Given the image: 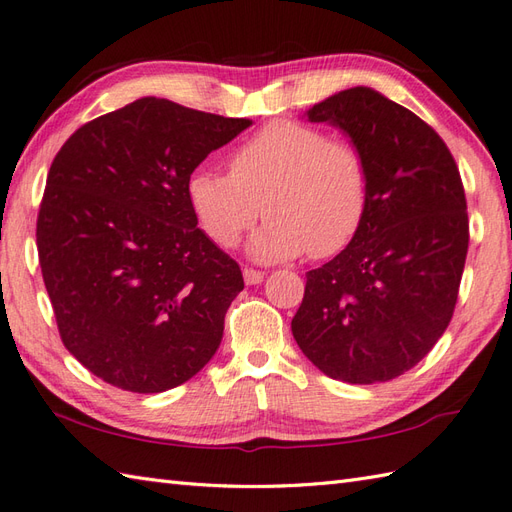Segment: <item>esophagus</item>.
I'll list each match as a JSON object with an SVG mask.
<instances>
[{
  "label": "esophagus",
  "mask_w": 512,
  "mask_h": 512,
  "mask_svg": "<svg viewBox=\"0 0 512 512\" xmlns=\"http://www.w3.org/2000/svg\"><path fill=\"white\" fill-rule=\"evenodd\" d=\"M244 281L248 285H257V283L264 281V272L255 270V268H244Z\"/></svg>",
  "instance_id": "obj_1"
}]
</instances>
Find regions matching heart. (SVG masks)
<instances>
[{"instance_id":"1","label":"heart","mask_w":512,"mask_h":512,"mask_svg":"<svg viewBox=\"0 0 512 512\" xmlns=\"http://www.w3.org/2000/svg\"><path fill=\"white\" fill-rule=\"evenodd\" d=\"M229 172L211 168L187 176V198L211 242L233 248L261 211L266 222L253 235L251 255L283 261L303 255L323 259L347 248L360 233L371 196L362 150L329 139L312 124L277 120L242 141Z\"/></svg>"}]
</instances>
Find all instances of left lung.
I'll return each instance as SVG.
<instances>
[{
  "label": "left lung",
  "mask_w": 512,
  "mask_h": 512,
  "mask_svg": "<svg viewBox=\"0 0 512 512\" xmlns=\"http://www.w3.org/2000/svg\"><path fill=\"white\" fill-rule=\"evenodd\" d=\"M307 120L362 150L371 196L353 242L305 275L292 334L325 375L388 382L417 366L454 316L469 248L465 187L436 130L373 89L331 95Z\"/></svg>",
  "instance_id": "8db88e82"
}]
</instances>
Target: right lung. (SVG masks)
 <instances>
[{
  "label": "right lung",
  "mask_w": 512,
  "mask_h": 512,
  "mask_svg": "<svg viewBox=\"0 0 512 512\" xmlns=\"http://www.w3.org/2000/svg\"><path fill=\"white\" fill-rule=\"evenodd\" d=\"M251 124L141 98L58 150L37 218L39 264L63 344L102 382L163 392L218 351L244 279L198 229L187 176Z\"/></svg>",
  "instance_id": "1"
}]
</instances>
